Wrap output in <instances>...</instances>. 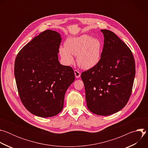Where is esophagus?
I'll return each instance as SVG.
<instances>
[{
	"instance_id": "obj_1",
	"label": "esophagus",
	"mask_w": 148,
	"mask_h": 148,
	"mask_svg": "<svg viewBox=\"0 0 148 148\" xmlns=\"http://www.w3.org/2000/svg\"><path fill=\"white\" fill-rule=\"evenodd\" d=\"M74 74H75V77L77 78H78L81 76V73L78 71H77L76 70H74Z\"/></svg>"
}]
</instances>
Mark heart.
I'll return each instance as SVG.
<instances>
[{
  "label": "heart",
  "instance_id": "heart-1",
  "mask_svg": "<svg viewBox=\"0 0 148 148\" xmlns=\"http://www.w3.org/2000/svg\"><path fill=\"white\" fill-rule=\"evenodd\" d=\"M102 44L98 38L87 34L70 37L60 46L59 54L64 64L67 66L74 62L73 55L77 56L78 64L82 69L89 70L98 64L101 56Z\"/></svg>",
  "mask_w": 148,
  "mask_h": 148
}]
</instances>
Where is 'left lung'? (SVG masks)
Returning <instances> with one entry per match:
<instances>
[{
    "mask_svg": "<svg viewBox=\"0 0 148 148\" xmlns=\"http://www.w3.org/2000/svg\"><path fill=\"white\" fill-rule=\"evenodd\" d=\"M104 44L101 59L94 67L82 73L88 110L108 116L127 103L135 75V63L129 47L114 33L101 30Z\"/></svg>",
    "mask_w": 148,
    "mask_h": 148,
    "instance_id": "1",
    "label": "left lung"
}]
</instances>
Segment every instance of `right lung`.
<instances>
[{"mask_svg": "<svg viewBox=\"0 0 148 148\" xmlns=\"http://www.w3.org/2000/svg\"><path fill=\"white\" fill-rule=\"evenodd\" d=\"M61 37L47 30L35 37L18 53L14 76L21 101L32 114L47 118L59 114L66 92L74 81L71 67L58 57Z\"/></svg>", "mask_w": 148, "mask_h": 148, "instance_id": "obj_1", "label": "right lung"}]
</instances>
